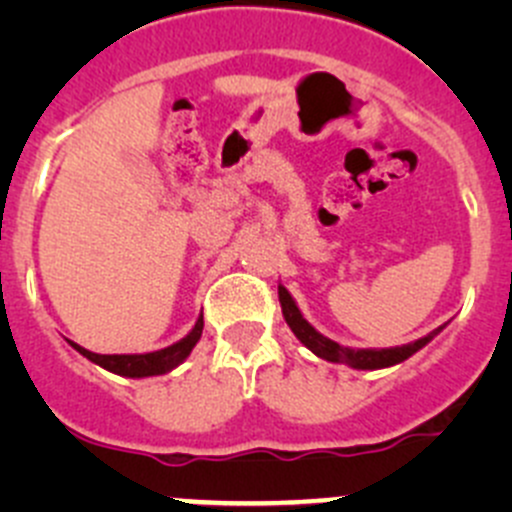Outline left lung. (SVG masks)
Returning <instances> with one entry per match:
<instances>
[{
  "instance_id": "1",
  "label": "left lung",
  "mask_w": 512,
  "mask_h": 512,
  "mask_svg": "<svg viewBox=\"0 0 512 512\" xmlns=\"http://www.w3.org/2000/svg\"><path fill=\"white\" fill-rule=\"evenodd\" d=\"M277 294H280L282 317H285V322L289 324V329L294 332V337H297L299 342H302L304 347L309 349V352L317 354L319 359L334 361V364H347V366H352V369H361V371H366V369H369V371L371 369H389V366L401 364V361H406L409 356H414L418 349L426 347V344L431 342V339L436 337V334L443 329V327L433 329L431 334H426V337L416 339V342H411V344H404V347H389V349L342 347V344H337L334 339L324 337L322 332H317V329H314L312 324H309L307 319L302 317L297 302H294V297L287 292L285 285L277 287Z\"/></svg>"
}]
</instances>
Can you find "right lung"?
<instances>
[{"mask_svg": "<svg viewBox=\"0 0 512 512\" xmlns=\"http://www.w3.org/2000/svg\"><path fill=\"white\" fill-rule=\"evenodd\" d=\"M200 334H203V314L195 319V327L185 334L183 339H178L170 347L158 349V352H146V354H96L89 349L79 347L76 342H66L76 349L81 356H86L89 361L101 366V369L111 371V374L126 376V379H146V376H160L173 371L175 366L183 364L193 352L195 344L200 342Z\"/></svg>", "mask_w": 512, "mask_h": 512, "instance_id": "1", "label": "right lung"}]
</instances>
